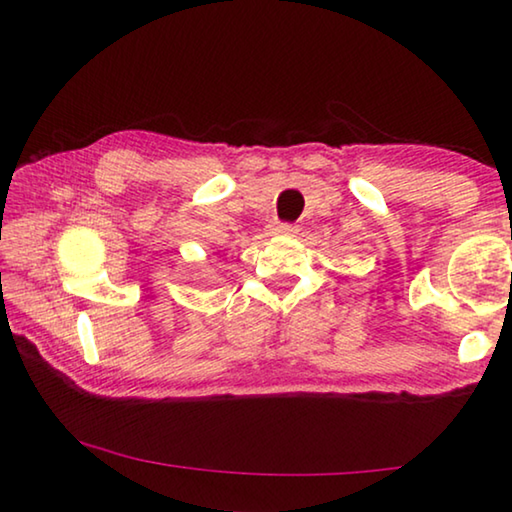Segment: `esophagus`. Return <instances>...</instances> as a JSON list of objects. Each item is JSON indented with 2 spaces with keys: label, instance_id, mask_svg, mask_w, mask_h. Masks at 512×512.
I'll return each instance as SVG.
<instances>
[{
  "label": "esophagus",
  "instance_id": "esophagus-1",
  "mask_svg": "<svg viewBox=\"0 0 512 512\" xmlns=\"http://www.w3.org/2000/svg\"><path fill=\"white\" fill-rule=\"evenodd\" d=\"M273 232H275V235H296L298 228H296V225H291V223H275Z\"/></svg>",
  "mask_w": 512,
  "mask_h": 512
}]
</instances>
